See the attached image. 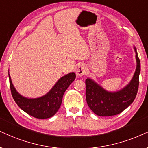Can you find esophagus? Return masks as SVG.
I'll return each mask as SVG.
<instances>
[{"label":"esophagus","mask_w":148,"mask_h":148,"mask_svg":"<svg viewBox=\"0 0 148 148\" xmlns=\"http://www.w3.org/2000/svg\"><path fill=\"white\" fill-rule=\"evenodd\" d=\"M86 73V67L84 64H79L76 69V74L79 77H82Z\"/></svg>","instance_id":"esophagus-1"}]
</instances>
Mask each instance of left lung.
Masks as SVG:
<instances>
[{
    "instance_id": "1",
    "label": "left lung",
    "mask_w": 148,
    "mask_h": 148,
    "mask_svg": "<svg viewBox=\"0 0 148 148\" xmlns=\"http://www.w3.org/2000/svg\"><path fill=\"white\" fill-rule=\"evenodd\" d=\"M136 67L130 82L123 88L116 91H108L88 77L86 79V97L89 108L98 116H113L126 109L135 99L139 84L141 63L136 49L133 46Z\"/></svg>"
}]
</instances>
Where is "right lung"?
<instances>
[{
    "instance_id": "add662e5",
    "label": "right lung",
    "mask_w": 148,
    "mask_h": 148,
    "mask_svg": "<svg viewBox=\"0 0 148 148\" xmlns=\"http://www.w3.org/2000/svg\"><path fill=\"white\" fill-rule=\"evenodd\" d=\"M75 77L74 72L69 73L60 77L47 93L39 97L28 98L18 92L9 73L11 92L14 101L23 111L37 119L50 118L58 112L64 93Z\"/></svg>"
}]
</instances>
